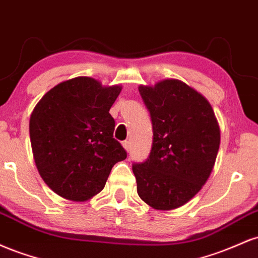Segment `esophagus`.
<instances>
[{
  "mask_svg": "<svg viewBox=\"0 0 258 258\" xmlns=\"http://www.w3.org/2000/svg\"><path fill=\"white\" fill-rule=\"evenodd\" d=\"M122 147L125 148L127 152H128L130 148H131V143H130V141H123V142H122Z\"/></svg>",
  "mask_w": 258,
  "mask_h": 258,
  "instance_id": "1",
  "label": "esophagus"
}]
</instances>
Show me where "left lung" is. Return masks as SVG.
I'll return each mask as SVG.
<instances>
[{
	"instance_id": "1",
	"label": "left lung",
	"mask_w": 258,
	"mask_h": 258,
	"mask_svg": "<svg viewBox=\"0 0 258 258\" xmlns=\"http://www.w3.org/2000/svg\"><path fill=\"white\" fill-rule=\"evenodd\" d=\"M138 90L153 127L149 155L132 164L138 195L156 210L177 209L209 178L220 148V127L210 103L179 80Z\"/></svg>"
}]
</instances>
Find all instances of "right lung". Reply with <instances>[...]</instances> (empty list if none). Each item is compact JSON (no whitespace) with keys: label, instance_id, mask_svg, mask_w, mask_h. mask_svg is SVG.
<instances>
[{"label":"right lung","instance_id":"obj_1","mask_svg":"<svg viewBox=\"0 0 258 258\" xmlns=\"http://www.w3.org/2000/svg\"><path fill=\"white\" fill-rule=\"evenodd\" d=\"M120 86L75 78L47 92L30 117L35 164L47 185L68 200L85 201L104 188L112 166L127 158L109 114Z\"/></svg>","mask_w":258,"mask_h":258}]
</instances>
